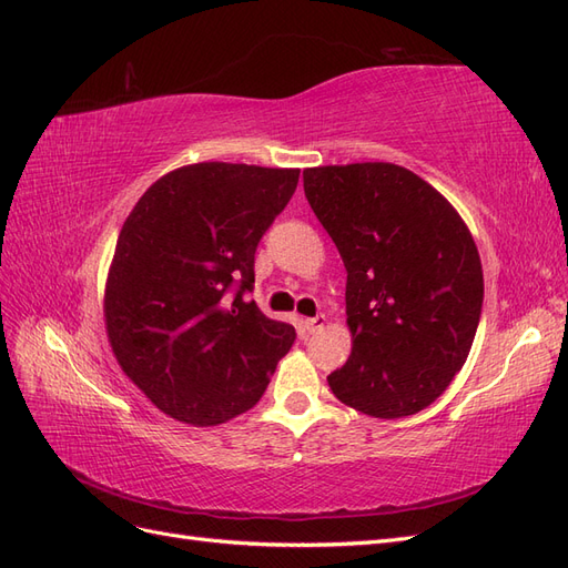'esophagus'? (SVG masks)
I'll return each mask as SVG.
<instances>
[{
  "mask_svg": "<svg viewBox=\"0 0 568 568\" xmlns=\"http://www.w3.org/2000/svg\"><path fill=\"white\" fill-rule=\"evenodd\" d=\"M323 326H326V316L318 314L314 318H304V328L306 333H318Z\"/></svg>",
  "mask_w": 568,
  "mask_h": 568,
  "instance_id": "1",
  "label": "esophagus"
}]
</instances>
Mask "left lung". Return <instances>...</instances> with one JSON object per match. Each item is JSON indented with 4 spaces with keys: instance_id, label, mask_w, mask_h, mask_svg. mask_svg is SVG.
<instances>
[{
    "instance_id": "1",
    "label": "left lung",
    "mask_w": 568,
    "mask_h": 568,
    "mask_svg": "<svg viewBox=\"0 0 568 568\" xmlns=\"http://www.w3.org/2000/svg\"><path fill=\"white\" fill-rule=\"evenodd\" d=\"M347 268L352 354L333 395L376 418L426 409L459 374L483 310L476 242L440 192L383 161L304 171Z\"/></svg>"
}]
</instances>
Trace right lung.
<instances>
[{
    "instance_id": "right-lung-1",
    "label": "right lung",
    "mask_w": 568,
    "mask_h": 568,
    "mask_svg": "<svg viewBox=\"0 0 568 568\" xmlns=\"http://www.w3.org/2000/svg\"><path fill=\"white\" fill-rule=\"evenodd\" d=\"M300 181L297 169L192 164L142 194L106 281L113 354L156 407L192 426L252 409L295 343L247 300L254 254Z\"/></svg>"
}]
</instances>
